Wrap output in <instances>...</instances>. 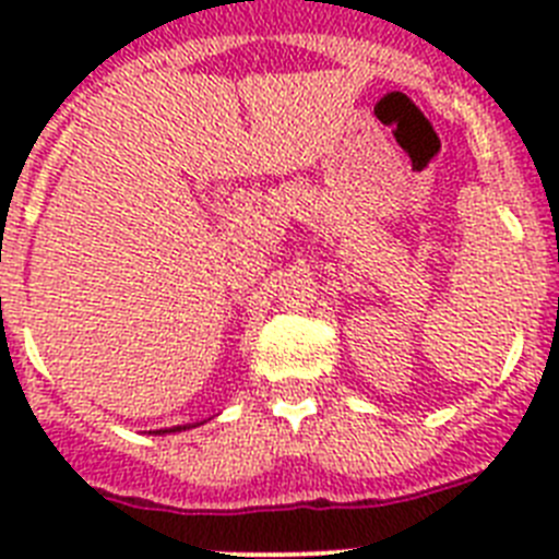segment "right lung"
Masks as SVG:
<instances>
[{
	"mask_svg": "<svg viewBox=\"0 0 559 559\" xmlns=\"http://www.w3.org/2000/svg\"><path fill=\"white\" fill-rule=\"evenodd\" d=\"M206 423V419H204ZM204 423H187V426H173V428H159V431H153V433H176V431H190V428L195 426H204Z\"/></svg>",
	"mask_w": 559,
	"mask_h": 559,
	"instance_id": "1",
	"label": "right lung"
}]
</instances>
